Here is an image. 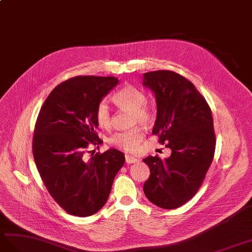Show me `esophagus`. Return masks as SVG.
Masks as SVG:
<instances>
[{"instance_id": "esophagus-1", "label": "esophagus", "mask_w": 252, "mask_h": 252, "mask_svg": "<svg viewBox=\"0 0 252 252\" xmlns=\"http://www.w3.org/2000/svg\"><path fill=\"white\" fill-rule=\"evenodd\" d=\"M125 159H126V162H127L128 164H130V163H134V162L139 161V159H138V158L133 157V156H129V155H126Z\"/></svg>"}]
</instances>
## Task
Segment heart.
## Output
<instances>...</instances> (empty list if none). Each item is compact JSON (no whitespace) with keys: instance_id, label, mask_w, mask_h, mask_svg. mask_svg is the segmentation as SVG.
Wrapping results in <instances>:
<instances>
[{"instance_id":"b5f03b06","label":"heart","mask_w":252,"mask_h":252,"mask_svg":"<svg viewBox=\"0 0 252 252\" xmlns=\"http://www.w3.org/2000/svg\"><path fill=\"white\" fill-rule=\"evenodd\" d=\"M113 101L120 109L131 110L130 125L132 128L125 131H119L112 134L109 139L111 146L126 153H136L140 149V144L144 140L145 133L142 127L151 125L154 121V113L147 106L146 96L142 91L132 85H125L116 91L112 96ZM95 118L102 128L111 127L112 114L106 100H100L95 109Z\"/></svg>"}]
</instances>
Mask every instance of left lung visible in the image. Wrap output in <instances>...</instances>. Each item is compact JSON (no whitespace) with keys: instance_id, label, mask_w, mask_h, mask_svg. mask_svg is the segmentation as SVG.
<instances>
[{"instance_id":"1","label":"left lung","mask_w":252,"mask_h":252,"mask_svg":"<svg viewBox=\"0 0 252 252\" xmlns=\"http://www.w3.org/2000/svg\"><path fill=\"white\" fill-rule=\"evenodd\" d=\"M143 84L156 96L153 134L172 151L167 159H143L151 171L143 191L152 203L174 210L198 192L212 164L216 147L212 110L193 83L174 71L145 72Z\"/></svg>"}]
</instances>
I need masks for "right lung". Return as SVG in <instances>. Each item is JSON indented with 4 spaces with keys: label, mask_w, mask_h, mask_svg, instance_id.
Returning <instances> with one entry per match:
<instances>
[{
    "label": "right lung",
    "mask_w": 252,
    "mask_h": 252,
    "mask_svg": "<svg viewBox=\"0 0 252 252\" xmlns=\"http://www.w3.org/2000/svg\"><path fill=\"white\" fill-rule=\"evenodd\" d=\"M114 77L78 76L60 83L40 108L32 151L42 182L54 201L77 217L106 204L113 180L125 162L122 152L92 153L102 141L96 129L97 103L118 84Z\"/></svg>",
    "instance_id": "right-lung-1"
}]
</instances>
